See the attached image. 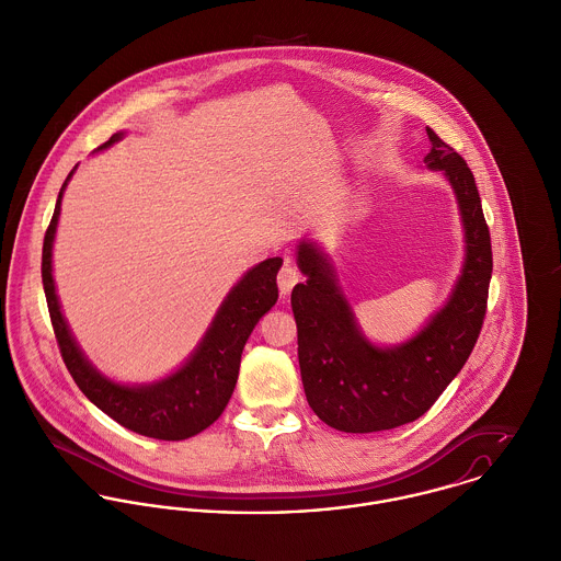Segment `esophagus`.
<instances>
[{
    "label": "esophagus",
    "instance_id": "esophagus-1",
    "mask_svg": "<svg viewBox=\"0 0 561 561\" xmlns=\"http://www.w3.org/2000/svg\"><path fill=\"white\" fill-rule=\"evenodd\" d=\"M298 280H300L298 267H294L291 263H285V265L280 267V272H278V289H280V294L287 296V294L294 289V285H296Z\"/></svg>",
    "mask_w": 561,
    "mask_h": 561
}]
</instances>
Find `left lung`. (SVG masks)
Instances as JSON below:
<instances>
[{
  "label": "left lung",
  "mask_w": 561,
  "mask_h": 561,
  "mask_svg": "<svg viewBox=\"0 0 561 561\" xmlns=\"http://www.w3.org/2000/svg\"><path fill=\"white\" fill-rule=\"evenodd\" d=\"M431 170L457 193L466 228V261L450 300L407 344L376 348L357 329L324 254L302 241L298 267L307 276L291 291L298 362L309 407L344 433H374L424 415L468 362L488 311L492 278L490 228L466 161L426 128Z\"/></svg>",
  "instance_id": "8db88e82"
}]
</instances>
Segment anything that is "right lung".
<instances>
[{
  "mask_svg": "<svg viewBox=\"0 0 561 561\" xmlns=\"http://www.w3.org/2000/svg\"><path fill=\"white\" fill-rule=\"evenodd\" d=\"M119 139L122 133L113 135L104 146H100V150L113 146ZM67 181L62 183L51 221L45 230L41 261L49 320L67 370L95 407L139 435L165 442H179L197 435L221 415L232 396L243 346L261 316H265L278 300L276 274L283 265V259L274 256L259 263L232 287L202 344L179 373L146 387L117 385L84 359L67 329L54 289L51 243Z\"/></svg>",
  "mask_w": 561,
  "mask_h": 561,
  "instance_id": "add662e5",
  "label": "right lung"
}]
</instances>
